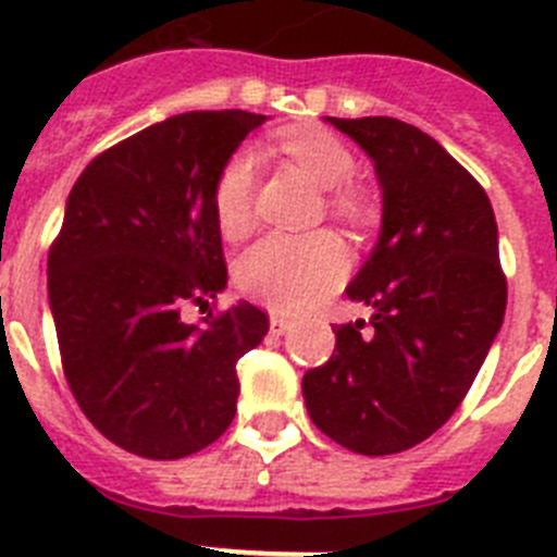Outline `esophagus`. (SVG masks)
<instances>
[{
  "label": "esophagus",
  "mask_w": 557,
  "mask_h": 557,
  "mask_svg": "<svg viewBox=\"0 0 557 557\" xmlns=\"http://www.w3.org/2000/svg\"><path fill=\"white\" fill-rule=\"evenodd\" d=\"M289 326H293V321H289V318H284V314H270V334H275V337H278V334L289 332Z\"/></svg>",
  "instance_id": "obj_1"
}]
</instances>
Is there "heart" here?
Returning <instances> with one entry per match:
<instances>
[{
    "label": "heart",
    "mask_w": 557,
    "mask_h": 557,
    "mask_svg": "<svg viewBox=\"0 0 557 557\" xmlns=\"http://www.w3.org/2000/svg\"><path fill=\"white\" fill-rule=\"evenodd\" d=\"M278 145L293 164L329 191V209L348 223L371 218V206L354 186L357 159L337 136L326 131H284ZM259 181V156L239 147L214 181V218L225 236H243L253 218V195ZM348 256L329 231L309 236L268 234L250 245L236 262V282L250 298L278 312H301L339 287L346 278Z\"/></svg>",
    "instance_id": "1"
}]
</instances>
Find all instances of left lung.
Here are the masks:
<instances>
[{"instance_id": "1", "label": "left lung", "mask_w": 557, "mask_h": 557, "mask_svg": "<svg viewBox=\"0 0 557 557\" xmlns=\"http://www.w3.org/2000/svg\"><path fill=\"white\" fill-rule=\"evenodd\" d=\"M376 166L382 234L348 284L371 321L334 326V354L304 373L312 424L379 457L451 418L505 318L508 282L491 200L432 136L393 116L337 120Z\"/></svg>"}]
</instances>
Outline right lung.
<instances>
[{"mask_svg": "<svg viewBox=\"0 0 557 557\" xmlns=\"http://www.w3.org/2000/svg\"><path fill=\"white\" fill-rule=\"evenodd\" d=\"M268 116L189 111L108 147L72 186L47 287L72 396L111 444L178 460L234 421L236 362L268 334L262 309L209 307L228 282L214 181Z\"/></svg>", "mask_w": 557, "mask_h": 557, "instance_id": "add662e5", "label": "right lung"}]
</instances>
